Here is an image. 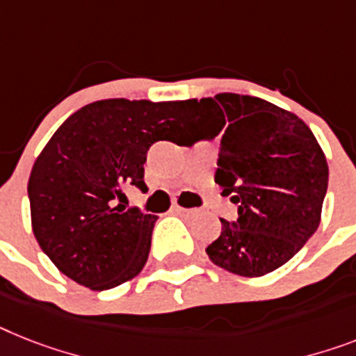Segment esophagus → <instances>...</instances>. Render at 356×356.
Returning <instances> with one entry per match:
<instances>
[{
  "label": "esophagus",
  "instance_id": "1",
  "mask_svg": "<svg viewBox=\"0 0 356 356\" xmlns=\"http://www.w3.org/2000/svg\"><path fill=\"white\" fill-rule=\"evenodd\" d=\"M172 213L180 214V216H189V214H193L195 211L193 209H185V207H181V205H172Z\"/></svg>",
  "mask_w": 356,
  "mask_h": 356
}]
</instances>
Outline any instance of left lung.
<instances>
[{"label":"left lung","instance_id":"obj_1","mask_svg":"<svg viewBox=\"0 0 356 356\" xmlns=\"http://www.w3.org/2000/svg\"><path fill=\"white\" fill-rule=\"evenodd\" d=\"M191 102L200 136L224 129L214 181L238 204L236 222L220 218L205 252L225 271L264 277L318 229L330 180L324 151L304 120L262 98L224 92Z\"/></svg>","mask_w":356,"mask_h":356}]
</instances>
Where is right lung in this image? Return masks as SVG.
<instances>
[{
  "instance_id": "add662e5",
  "label": "right lung",
  "mask_w": 356,
  "mask_h": 356,
  "mask_svg": "<svg viewBox=\"0 0 356 356\" xmlns=\"http://www.w3.org/2000/svg\"><path fill=\"white\" fill-rule=\"evenodd\" d=\"M191 99H99L52 134L29 178L32 231L58 269L92 291L140 275L151 251L154 214L125 209L123 189L147 191L143 163L158 140H196Z\"/></svg>"
}]
</instances>
